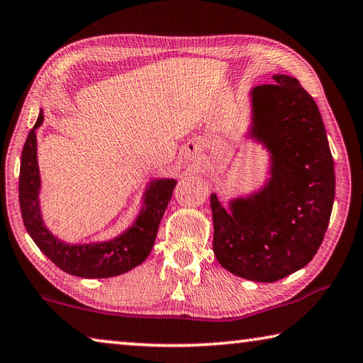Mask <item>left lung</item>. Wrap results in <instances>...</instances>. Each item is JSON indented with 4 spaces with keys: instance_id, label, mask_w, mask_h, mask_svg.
I'll use <instances>...</instances> for the list:
<instances>
[{
    "instance_id": "8db88e82",
    "label": "left lung",
    "mask_w": 363,
    "mask_h": 363,
    "mask_svg": "<svg viewBox=\"0 0 363 363\" xmlns=\"http://www.w3.org/2000/svg\"><path fill=\"white\" fill-rule=\"evenodd\" d=\"M251 136L272 155L261 192L230 201L211 194L213 251L220 266L253 281H277L304 267L327 232L335 200V169L322 115L296 78L251 91Z\"/></svg>"
}]
</instances>
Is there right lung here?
Returning <instances> with one entry per match:
<instances>
[{"mask_svg":"<svg viewBox=\"0 0 363 363\" xmlns=\"http://www.w3.org/2000/svg\"><path fill=\"white\" fill-rule=\"evenodd\" d=\"M40 112L35 126L23 144L19 176L21 213L30 237L57 267L67 274L84 279H107L125 274L147 259L155 243L160 220L169 203L174 179H158L147 189L144 208L136 223L113 240L89 245H69L60 242L46 229L40 213V169L36 163V128L41 126Z\"/></svg>","mask_w":363,"mask_h":363,"instance_id":"right-lung-1","label":"right lung"}]
</instances>
